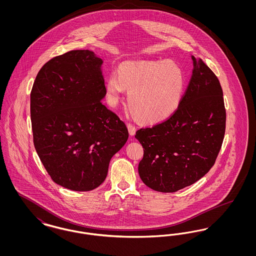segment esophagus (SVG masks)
I'll return each mask as SVG.
<instances>
[{
	"label": "esophagus",
	"mask_w": 256,
	"mask_h": 256,
	"mask_svg": "<svg viewBox=\"0 0 256 256\" xmlns=\"http://www.w3.org/2000/svg\"><path fill=\"white\" fill-rule=\"evenodd\" d=\"M128 132L130 134L132 135V136H134L135 132H136V128H135V126L132 124H130V122H128Z\"/></svg>",
	"instance_id": "34e87169"
}]
</instances>
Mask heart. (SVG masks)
<instances>
[{"label": "heart", "mask_w": 256, "mask_h": 256, "mask_svg": "<svg viewBox=\"0 0 256 256\" xmlns=\"http://www.w3.org/2000/svg\"><path fill=\"white\" fill-rule=\"evenodd\" d=\"M111 73L106 84L111 106L117 104L126 88L128 104L134 116L148 124L168 119L178 108L182 96L184 76L174 61H124Z\"/></svg>", "instance_id": "b5f03b06"}]
</instances>
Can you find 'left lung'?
<instances>
[{"label": "left lung", "instance_id": "obj_1", "mask_svg": "<svg viewBox=\"0 0 256 256\" xmlns=\"http://www.w3.org/2000/svg\"><path fill=\"white\" fill-rule=\"evenodd\" d=\"M193 73L178 108L164 121L140 128L144 148L138 166L148 187L176 192L200 180L214 165L226 132V108L219 80L192 56Z\"/></svg>", "mask_w": 256, "mask_h": 256}]
</instances>
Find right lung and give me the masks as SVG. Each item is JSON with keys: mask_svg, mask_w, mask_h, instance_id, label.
Wrapping results in <instances>:
<instances>
[{"mask_svg": "<svg viewBox=\"0 0 256 256\" xmlns=\"http://www.w3.org/2000/svg\"><path fill=\"white\" fill-rule=\"evenodd\" d=\"M102 64L91 50H70L44 64L30 93L37 154L52 180L73 191L104 182L128 138L124 122L102 102Z\"/></svg>", "mask_w": 256, "mask_h": 256, "instance_id": "obj_1", "label": "right lung"}]
</instances>
